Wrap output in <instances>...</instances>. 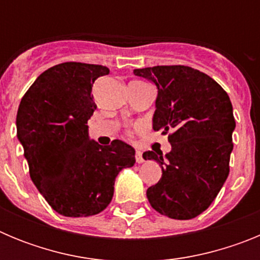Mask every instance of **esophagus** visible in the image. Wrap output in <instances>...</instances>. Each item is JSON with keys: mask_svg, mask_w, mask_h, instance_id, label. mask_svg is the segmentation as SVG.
Returning <instances> with one entry per match:
<instances>
[{"mask_svg": "<svg viewBox=\"0 0 260 260\" xmlns=\"http://www.w3.org/2000/svg\"><path fill=\"white\" fill-rule=\"evenodd\" d=\"M135 160H137L138 164H142V162L144 161L143 153H142L141 151H137V152H135Z\"/></svg>", "mask_w": 260, "mask_h": 260, "instance_id": "obj_1", "label": "esophagus"}]
</instances>
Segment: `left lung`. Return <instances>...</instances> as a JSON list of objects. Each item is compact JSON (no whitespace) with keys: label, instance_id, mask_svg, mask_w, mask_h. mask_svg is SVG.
<instances>
[{"label":"left lung","instance_id":"1","mask_svg":"<svg viewBox=\"0 0 260 260\" xmlns=\"http://www.w3.org/2000/svg\"><path fill=\"white\" fill-rule=\"evenodd\" d=\"M134 74L157 87L152 127L169 133L172 146L167 155L143 153L162 171L147 198L171 219H194L210 207L228 178L236 127L231 99L212 78L189 66L135 69Z\"/></svg>","mask_w":260,"mask_h":260}]
</instances>
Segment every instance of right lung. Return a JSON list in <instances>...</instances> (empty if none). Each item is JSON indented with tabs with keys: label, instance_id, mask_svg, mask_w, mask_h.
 <instances>
[{
	"label": "right lung",
	"instance_id": "obj_1",
	"mask_svg": "<svg viewBox=\"0 0 260 260\" xmlns=\"http://www.w3.org/2000/svg\"><path fill=\"white\" fill-rule=\"evenodd\" d=\"M108 74L107 66L63 62L39 75L18 108L17 135L32 182L62 216L102 212L117 174L135 164V150L125 142L103 147L88 137L92 84Z\"/></svg>",
	"mask_w": 260,
	"mask_h": 260
}]
</instances>
